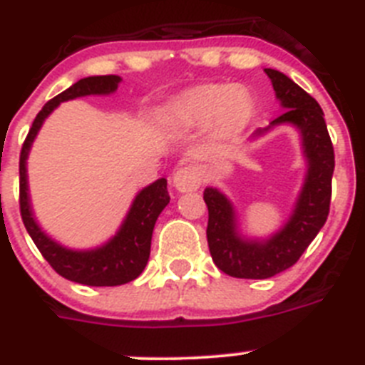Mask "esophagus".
Wrapping results in <instances>:
<instances>
[{"label": "esophagus", "instance_id": "34e87169", "mask_svg": "<svg viewBox=\"0 0 365 365\" xmlns=\"http://www.w3.org/2000/svg\"><path fill=\"white\" fill-rule=\"evenodd\" d=\"M201 170L197 166H182L173 173V186L180 193H190L201 186Z\"/></svg>", "mask_w": 365, "mask_h": 365}]
</instances>
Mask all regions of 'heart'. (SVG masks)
<instances>
[{"label":"heart","instance_id":"b5f03b06","mask_svg":"<svg viewBox=\"0 0 365 365\" xmlns=\"http://www.w3.org/2000/svg\"><path fill=\"white\" fill-rule=\"evenodd\" d=\"M254 113L256 104L245 87L201 83L173 96L164 109V118L175 131H197L208 125L217 138H232L245 131Z\"/></svg>","mask_w":365,"mask_h":365}]
</instances>
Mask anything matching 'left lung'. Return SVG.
Returning <instances> with one entry per match:
<instances>
[{
	"label": "left lung",
	"instance_id": "obj_1",
	"mask_svg": "<svg viewBox=\"0 0 365 365\" xmlns=\"http://www.w3.org/2000/svg\"><path fill=\"white\" fill-rule=\"evenodd\" d=\"M265 73L285 111L274 118L270 125L257 130L252 138L263 137L276 125H294L302 138L307 172L292 214L278 232L263 240L241 234L234 202L221 190L212 186L205 190L202 197L208 206V248L217 269L232 278H272L294 265L325 225L331 205L334 150L324 111L320 104L289 76L276 69H265Z\"/></svg>",
	"mask_w": 365,
	"mask_h": 365
}]
</instances>
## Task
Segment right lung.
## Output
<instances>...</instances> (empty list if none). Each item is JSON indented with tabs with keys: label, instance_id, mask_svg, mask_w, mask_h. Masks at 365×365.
<instances>
[{
	"label": "right lung",
	"instance_id": "add662e5",
	"mask_svg": "<svg viewBox=\"0 0 365 365\" xmlns=\"http://www.w3.org/2000/svg\"><path fill=\"white\" fill-rule=\"evenodd\" d=\"M122 82L117 74H106V76H87L54 96L38 113L32 128L25 138L21 155H19V210L21 219L27 228L29 235L41 252V256L49 261V265L60 276L71 279L74 283H82L89 287H115L133 282L143 274L148 265L151 248V234H153L155 222L160 212L170 202L168 193V180L157 179L150 186L143 188L135 195L130 210L125 214L120 228L111 240L104 245L87 250L63 247L53 240L49 234H45L38 225L34 212H32L31 195H29L27 179V159L31 153L32 143L41 130L45 118L67 100L80 98V96L91 95H111L117 91L118 83Z\"/></svg>",
	"mask_w": 365,
	"mask_h": 365
}]
</instances>
